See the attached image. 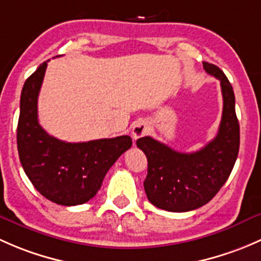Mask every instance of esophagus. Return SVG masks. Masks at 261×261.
Returning a JSON list of instances; mask_svg holds the SVG:
<instances>
[{"label": "esophagus", "instance_id": "1", "mask_svg": "<svg viewBox=\"0 0 261 261\" xmlns=\"http://www.w3.org/2000/svg\"><path fill=\"white\" fill-rule=\"evenodd\" d=\"M147 133V125L144 122H136L132 127V137H133L134 141H137L138 138L143 137Z\"/></svg>", "mask_w": 261, "mask_h": 261}]
</instances>
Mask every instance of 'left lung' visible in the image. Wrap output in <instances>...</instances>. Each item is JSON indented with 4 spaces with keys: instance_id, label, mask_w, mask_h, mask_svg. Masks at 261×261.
Segmentation results:
<instances>
[{
    "instance_id": "left-lung-1",
    "label": "left lung",
    "mask_w": 261,
    "mask_h": 261,
    "mask_svg": "<svg viewBox=\"0 0 261 261\" xmlns=\"http://www.w3.org/2000/svg\"><path fill=\"white\" fill-rule=\"evenodd\" d=\"M203 69L221 85L224 108L217 136L192 153L177 152L150 137L137 141L148 161L143 184L147 197L166 211L186 212L210 202L229 178L239 154L240 127L232 87L216 65L203 63Z\"/></svg>"
}]
</instances>
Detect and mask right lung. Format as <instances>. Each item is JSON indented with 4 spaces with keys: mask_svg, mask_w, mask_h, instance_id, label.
I'll use <instances>...</instances> for the list:
<instances>
[{
    "mask_svg": "<svg viewBox=\"0 0 261 261\" xmlns=\"http://www.w3.org/2000/svg\"><path fill=\"white\" fill-rule=\"evenodd\" d=\"M47 61L23 84L17 124L18 157L31 184L44 197L58 205H82L96 195L109 168L130 148L132 138L120 136L68 143L42 129L37 119V98Z\"/></svg>",
    "mask_w": 261,
    "mask_h": 261,
    "instance_id": "right-lung-1",
    "label": "right lung"
}]
</instances>
